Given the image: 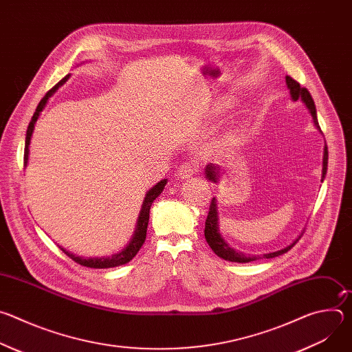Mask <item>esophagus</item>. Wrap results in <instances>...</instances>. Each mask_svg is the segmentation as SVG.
I'll return each instance as SVG.
<instances>
[{
	"label": "esophagus",
	"instance_id": "1",
	"mask_svg": "<svg viewBox=\"0 0 352 352\" xmlns=\"http://www.w3.org/2000/svg\"><path fill=\"white\" fill-rule=\"evenodd\" d=\"M199 171V164L196 162H186L184 164L179 166L178 168V175L181 178H190L192 175H195Z\"/></svg>",
	"mask_w": 352,
	"mask_h": 352
}]
</instances>
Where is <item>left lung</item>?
<instances>
[{"mask_svg":"<svg viewBox=\"0 0 352 352\" xmlns=\"http://www.w3.org/2000/svg\"><path fill=\"white\" fill-rule=\"evenodd\" d=\"M285 83L289 89V94L292 97L294 102H296V100H302V102L307 104L308 110L311 111V116L314 118V122L316 125V128L322 132L320 126H319V122H318V116H316V107H315V102L314 98L311 96V93L308 91L307 87H302L300 86L295 79H292L291 76H285ZM327 162H329V152H327V146H324V155H323V173H322V182L324 179V175L327 173ZM219 171L220 168L219 167H214L212 164H209L206 167V177L208 179L213 181V182H217V177H219ZM205 238L209 243V246L212 248L213 252L224 259V261H228V262H236V263H248V262H252V261H256V259H270V258H276V256H280L285 252H288V250L298 242V238L295 242H292L289 246L284 248V249H280L277 250V252H272V254H265L262 256H250V255H245L242 252H238L236 249H232L221 236L220 231H219V214H217V204H216V197L212 199V204H210V208H209V214H208V219H206V226H205Z\"/></svg>","mask_w":352,"mask_h":352,"instance_id":"obj_1","label":"left lung"}]
</instances>
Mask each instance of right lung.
Listing matches in <instances>:
<instances>
[{
  "instance_id": "1",
  "label": "right lung",
  "mask_w": 352,
  "mask_h": 352,
  "mask_svg": "<svg viewBox=\"0 0 352 352\" xmlns=\"http://www.w3.org/2000/svg\"><path fill=\"white\" fill-rule=\"evenodd\" d=\"M69 78V75H67L65 78H63L54 87L50 89L45 96L40 100V103L32 117V121L29 122V126H28V131H26V140H25V155H23V163L26 166L28 163V156H29V144H30V138H32V133H33V129H34V124L41 113V110L44 109L45 103L48 97L52 96L67 79ZM167 181L163 179L160 182H157L156 186H153L152 189H150L144 197V202L142 205V209H140V214H139V219H138V226H136V230H135V234H133V238L131 239L129 245L121 250L120 254H116L110 258H94V259H83V258H79V256H75L69 252H67L65 249H63V252L69 256L74 262H76L78 265L80 266H86V267H93V269H109V267H116V266H120V265H125L128 263L129 261H132L136 254L139 252V249L142 248V245L144 243V239H146V231H147V224H148V213H150V206H152V204L155 202V199L163 192L164 186H166Z\"/></svg>"
}]
</instances>
